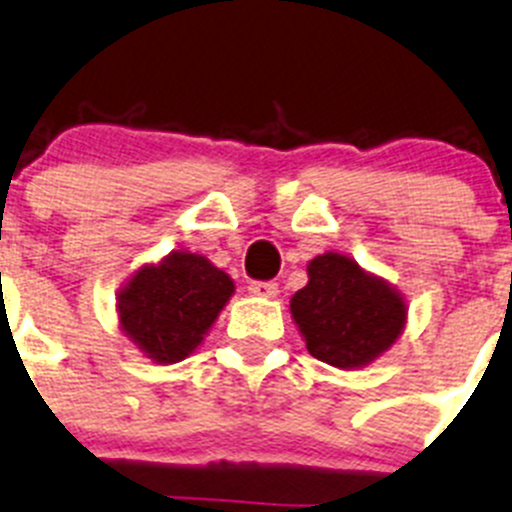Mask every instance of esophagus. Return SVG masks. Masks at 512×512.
Wrapping results in <instances>:
<instances>
[{"label": "esophagus", "instance_id": "1", "mask_svg": "<svg viewBox=\"0 0 512 512\" xmlns=\"http://www.w3.org/2000/svg\"><path fill=\"white\" fill-rule=\"evenodd\" d=\"M250 293L260 295V298H275L278 295V283H272V280H255V283H250Z\"/></svg>", "mask_w": 512, "mask_h": 512}]
</instances>
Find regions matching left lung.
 I'll use <instances>...</instances> for the list:
<instances>
[{
  "instance_id": "1",
  "label": "left lung",
  "mask_w": 512,
  "mask_h": 512,
  "mask_svg": "<svg viewBox=\"0 0 512 512\" xmlns=\"http://www.w3.org/2000/svg\"><path fill=\"white\" fill-rule=\"evenodd\" d=\"M290 313L310 356L353 369L384 353L404 328V300L348 257L328 252L308 265V285L293 295Z\"/></svg>"
}]
</instances>
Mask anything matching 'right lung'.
I'll use <instances>...</instances> for the list:
<instances>
[{
  "label": "right lung",
  "instance_id": "right-lung-1",
  "mask_svg": "<svg viewBox=\"0 0 512 512\" xmlns=\"http://www.w3.org/2000/svg\"><path fill=\"white\" fill-rule=\"evenodd\" d=\"M232 290L229 275L207 257L174 252L126 285L118 303L123 331L148 358L176 364L202 343Z\"/></svg>",
  "mask_w": 512,
  "mask_h": 512
}]
</instances>
